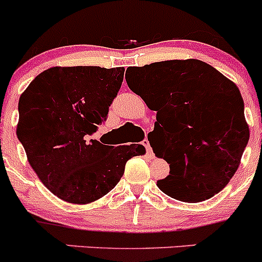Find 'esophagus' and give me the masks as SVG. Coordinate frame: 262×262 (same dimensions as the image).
Returning a JSON list of instances; mask_svg holds the SVG:
<instances>
[{"label":"esophagus","mask_w":262,"mask_h":262,"mask_svg":"<svg viewBox=\"0 0 262 262\" xmlns=\"http://www.w3.org/2000/svg\"><path fill=\"white\" fill-rule=\"evenodd\" d=\"M142 144H143V146L146 147L148 155H149L150 157H153V150H152V148H150V146H149V142H148V139H144V141L142 142Z\"/></svg>","instance_id":"obj_1"}]
</instances>
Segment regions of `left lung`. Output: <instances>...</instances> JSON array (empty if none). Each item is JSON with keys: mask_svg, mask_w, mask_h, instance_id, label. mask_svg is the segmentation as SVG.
I'll list each match as a JSON object with an SVG mask.
<instances>
[{"mask_svg": "<svg viewBox=\"0 0 262 262\" xmlns=\"http://www.w3.org/2000/svg\"><path fill=\"white\" fill-rule=\"evenodd\" d=\"M129 89L157 112L150 147L170 163L157 181L173 199L198 203L227 186L250 138L245 105L234 82L199 59L129 67Z\"/></svg>", "mask_w": 262, "mask_h": 262, "instance_id": "1", "label": "left lung"}]
</instances>
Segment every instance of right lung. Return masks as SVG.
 I'll return each mask as SVG.
<instances>
[{
  "instance_id": "add662e5",
  "label": "right lung",
  "mask_w": 262,
  "mask_h": 262,
  "mask_svg": "<svg viewBox=\"0 0 262 262\" xmlns=\"http://www.w3.org/2000/svg\"><path fill=\"white\" fill-rule=\"evenodd\" d=\"M123 78L124 67H52L21 94L18 141L40 181L64 202L100 199L120 180L126 161L146 153L142 144L87 141L106 119Z\"/></svg>"
}]
</instances>
